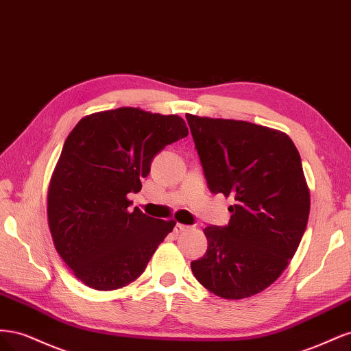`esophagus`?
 I'll return each instance as SVG.
<instances>
[{"label":"esophagus","instance_id":"34e87169","mask_svg":"<svg viewBox=\"0 0 351 351\" xmlns=\"http://www.w3.org/2000/svg\"><path fill=\"white\" fill-rule=\"evenodd\" d=\"M189 230V227L187 226H183V224H178V222H177V224L174 226V232H176V234H180V232H183V231H187Z\"/></svg>","mask_w":351,"mask_h":351}]
</instances>
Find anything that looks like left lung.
I'll use <instances>...</instances> for the list:
<instances>
[{"label": "left lung", "mask_w": 351, "mask_h": 351, "mask_svg": "<svg viewBox=\"0 0 351 351\" xmlns=\"http://www.w3.org/2000/svg\"><path fill=\"white\" fill-rule=\"evenodd\" d=\"M206 184L234 197L230 222L204 230L208 250L190 263L222 299L263 291L287 268L311 210L299 151L289 136L247 121L186 114Z\"/></svg>", "instance_id": "8db88e82"}]
</instances>
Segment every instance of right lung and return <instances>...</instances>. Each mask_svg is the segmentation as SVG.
<instances>
[{
  "label": "right lung",
  "instance_id": "add662e5",
  "mask_svg": "<svg viewBox=\"0 0 351 351\" xmlns=\"http://www.w3.org/2000/svg\"><path fill=\"white\" fill-rule=\"evenodd\" d=\"M189 134L178 115L117 108L86 115L71 130L52 174L48 222L56 249L93 290L139 278L176 222L132 212L156 154Z\"/></svg>",
  "mask_w": 351,
  "mask_h": 351
}]
</instances>
